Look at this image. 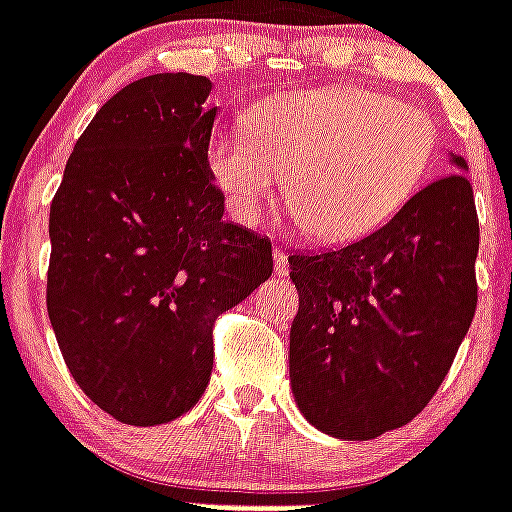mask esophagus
<instances>
[{"instance_id":"1","label":"esophagus","mask_w":512,"mask_h":512,"mask_svg":"<svg viewBox=\"0 0 512 512\" xmlns=\"http://www.w3.org/2000/svg\"><path fill=\"white\" fill-rule=\"evenodd\" d=\"M273 268H276L278 276L289 273V257H286L284 249H273Z\"/></svg>"}]
</instances>
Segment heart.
Returning <instances> with one entry per match:
<instances>
[{"instance_id": "obj_1", "label": "heart", "mask_w": 512, "mask_h": 512, "mask_svg": "<svg viewBox=\"0 0 512 512\" xmlns=\"http://www.w3.org/2000/svg\"><path fill=\"white\" fill-rule=\"evenodd\" d=\"M439 128L429 112L371 89L328 86L257 102L244 134L207 144L228 213L252 226L276 194L315 242L342 244L392 218L429 176Z\"/></svg>"}]
</instances>
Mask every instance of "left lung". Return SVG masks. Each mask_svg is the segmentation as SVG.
I'll use <instances>...</instances> for the list:
<instances>
[{
	"mask_svg": "<svg viewBox=\"0 0 512 512\" xmlns=\"http://www.w3.org/2000/svg\"><path fill=\"white\" fill-rule=\"evenodd\" d=\"M350 244L289 255L299 313L289 378L299 413L336 439L365 442L421 413L476 313L479 218L468 162Z\"/></svg>",
	"mask_w": 512,
	"mask_h": 512,
	"instance_id": "left-lung-1",
	"label": "left lung"
}]
</instances>
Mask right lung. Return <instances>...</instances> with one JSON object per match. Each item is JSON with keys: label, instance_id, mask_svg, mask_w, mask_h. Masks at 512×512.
Returning <instances> with one entry per match:
<instances>
[{"label": "right lung", "instance_id": "1", "mask_svg": "<svg viewBox=\"0 0 512 512\" xmlns=\"http://www.w3.org/2000/svg\"><path fill=\"white\" fill-rule=\"evenodd\" d=\"M210 89L191 73L120 89L76 141L49 210L54 336L83 394L128 426L197 405L215 318L273 273L268 239L223 220Z\"/></svg>", "mask_w": 512, "mask_h": 512}]
</instances>
